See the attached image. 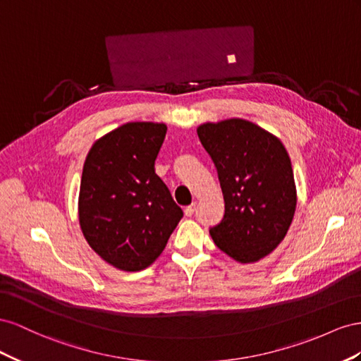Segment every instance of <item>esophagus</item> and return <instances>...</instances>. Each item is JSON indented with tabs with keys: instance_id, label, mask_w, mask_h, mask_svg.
Here are the masks:
<instances>
[{
	"instance_id": "1",
	"label": "esophagus",
	"mask_w": 361,
	"mask_h": 361,
	"mask_svg": "<svg viewBox=\"0 0 361 361\" xmlns=\"http://www.w3.org/2000/svg\"><path fill=\"white\" fill-rule=\"evenodd\" d=\"M193 213H195V202L190 204V205H188V207L184 209V214H186V216H192Z\"/></svg>"
}]
</instances>
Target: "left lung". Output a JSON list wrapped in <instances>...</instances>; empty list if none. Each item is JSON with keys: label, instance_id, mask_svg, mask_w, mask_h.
<instances>
[{"label": "left lung", "instance_id": "obj_1", "mask_svg": "<svg viewBox=\"0 0 361 361\" xmlns=\"http://www.w3.org/2000/svg\"><path fill=\"white\" fill-rule=\"evenodd\" d=\"M197 133L218 169L225 202L212 239L235 262H259L281 243L293 221L289 154L272 133L240 118L201 123Z\"/></svg>", "mask_w": 361, "mask_h": 361}]
</instances>
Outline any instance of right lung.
Returning a JSON list of instances; mask_svg holds the SVG:
<instances>
[{
	"mask_svg": "<svg viewBox=\"0 0 361 361\" xmlns=\"http://www.w3.org/2000/svg\"><path fill=\"white\" fill-rule=\"evenodd\" d=\"M166 130L160 122L123 123L99 137L85 160L80 228L116 269L137 272L152 264L183 218L154 169Z\"/></svg>",
	"mask_w": 361,
	"mask_h": 361,
	"instance_id": "1",
	"label": "right lung"
}]
</instances>
